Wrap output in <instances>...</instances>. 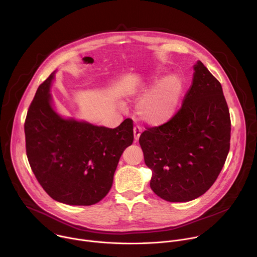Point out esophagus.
<instances>
[{
  "instance_id": "obj_1",
  "label": "esophagus",
  "mask_w": 257,
  "mask_h": 257,
  "mask_svg": "<svg viewBox=\"0 0 257 257\" xmlns=\"http://www.w3.org/2000/svg\"><path fill=\"white\" fill-rule=\"evenodd\" d=\"M133 133H134V140L138 141V139L141 135V128L139 126H135L133 129Z\"/></svg>"
}]
</instances>
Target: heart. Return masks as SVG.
<instances>
[{"label": "heart", "instance_id": "1", "mask_svg": "<svg viewBox=\"0 0 257 257\" xmlns=\"http://www.w3.org/2000/svg\"><path fill=\"white\" fill-rule=\"evenodd\" d=\"M183 91V81L177 74L165 78L156 74L137 85L132 95L141 98L137 105L140 119L151 126H161L175 115Z\"/></svg>", "mask_w": 257, "mask_h": 257}]
</instances>
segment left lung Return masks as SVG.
<instances>
[{"instance_id": "8db88e82", "label": "left lung", "mask_w": 257, "mask_h": 257, "mask_svg": "<svg viewBox=\"0 0 257 257\" xmlns=\"http://www.w3.org/2000/svg\"><path fill=\"white\" fill-rule=\"evenodd\" d=\"M181 108L166 124L139 137L152 172V190L170 202L204 194L221 173L230 150L231 120L223 88L200 62Z\"/></svg>"}]
</instances>
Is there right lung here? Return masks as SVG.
Segmentation results:
<instances>
[{"instance_id":"add662e5","label":"right lung","mask_w":257,"mask_h":257,"mask_svg":"<svg viewBox=\"0 0 257 257\" xmlns=\"http://www.w3.org/2000/svg\"><path fill=\"white\" fill-rule=\"evenodd\" d=\"M56 71L43 82L28 108L26 155L33 174L56 201L91 205L113 185L123 152L133 142V122L117 128L64 118L54 108L50 93Z\"/></svg>"}]
</instances>
